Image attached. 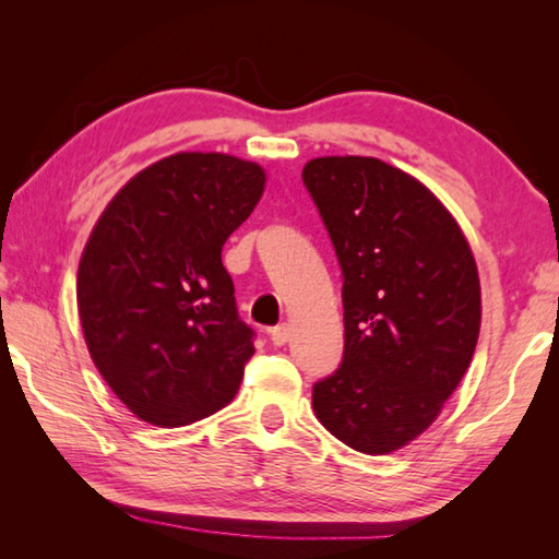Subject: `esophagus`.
I'll list each match as a JSON object with an SVG mask.
<instances>
[{
    "label": "esophagus",
    "instance_id": "34e87169",
    "mask_svg": "<svg viewBox=\"0 0 559 559\" xmlns=\"http://www.w3.org/2000/svg\"><path fill=\"white\" fill-rule=\"evenodd\" d=\"M269 336H271V341H273V346H286V343L290 341V326H288V324L273 326V329L269 331Z\"/></svg>",
    "mask_w": 559,
    "mask_h": 559
}]
</instances>
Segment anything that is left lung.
Returning a JSON list of instances; mask_svg holds the SVG:
<instances>
[{
	"label": "left lung",
	"mask_w": 559,
	"mask_h": 559,
	"mask_svg": "<svg viewBox=\"0 0 559 559\" xmlns=\"http://www.w3.org/2000/svg\"><path fill=\"white\" fill-rule=\"evenodd\" d=\"M343 271L341 367L312 386L326 430L362 454L413 442L466 374L480 334L468 240L430 189L379 158L302 168Z\"/></svg>",
	"instance_id": "8db88e82"
}]
</instances>
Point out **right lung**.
Segmentation results:
<instances>
[{
  "mask_svg": "<svg viewBox=\"0 0 559 559\" xmlns=\"http://www.w3.org/2000/svg\"><path fill=\"white\" fill-rule=\"evenodd\" d=\"M261 165L175 153L134 175L79 261L83 338L136 418L182 427L228 406L254 355L221 249L264 194Z\"/></svg>",
  "mask_w": 559,
  "mask_h": 559,
  "instance_id": "right-lung-1",
  "label": "right lung"
}]
</instances>
